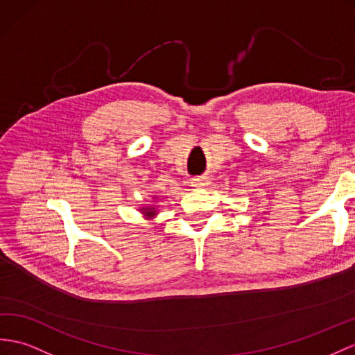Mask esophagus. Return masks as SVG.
Here are the masks:
<instances>
[{
    "label": "esophagus",
    "instance_id": "1",
    "mask_svg": "<svg viewBox=\"0 0 355 355\" xmlns=\"http://www.w3.org/2000/svg\"><path fill=\"white\" fill-rule=\"evenodd\" d=\"M191 185H193V187H205V185H206V179H205L203 176L193 178V179H191Z\"/></svg>",
    "mask_w": 355,
    "mask_h": 355
}]
</instances>
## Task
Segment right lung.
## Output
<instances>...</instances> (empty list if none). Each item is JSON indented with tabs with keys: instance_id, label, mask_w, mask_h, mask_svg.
Returning <instances> with one entry per match:
<instances>
[{
	"instance_id": "obj_1",
	"label": "right lung",
	"mask_w": 355,
	"mask_h": 355,
	"mask_svg": "<svg viewBox=\"0 0 355 355\" xmlns=\"http://www.w3.org/2000/svg\"><path fill=\"white\" fill-rule=\"evenodd\" d=\"M146 215H148V217H153L155 214H157V211H155V207H143L141 209Z\"/></svg>"
}]
</instances>
